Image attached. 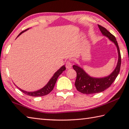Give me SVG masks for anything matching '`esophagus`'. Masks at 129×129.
<instances>
[{
	"mask_svg": "<svg viewBox=\"0 0 129 129\" xmlns=\"http://www.w3.org/2000/svg\"><path fill=\"white\" fill-rule=\"evenodd\" d=\"M65 66L67 69H71L72 68V63L71 61H68L66 62V64H65Z\"/></svg>",
	"mask_w": 129,
	"mask_h": 129,
	"instance_id": "obj_1",
	"label": "esophagus"
}]
</instances>
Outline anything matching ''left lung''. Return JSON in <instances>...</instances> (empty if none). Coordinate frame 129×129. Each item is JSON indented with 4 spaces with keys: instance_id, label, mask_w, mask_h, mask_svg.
<instances>
[{
    "instance_id": "1",
    "label": "left lung",
    "mask_w": 129,
    "mask_h": 129,
    "mask_svg": "<svg viewBox=\"0 0 129 129\" xmlns=\"http://www.w3.org/2000/svg\"><path fill=\"white\" fill-rule=\"evenodd\" d=\"M100 30L104 36H105L113 41L116 45L118 53V60L117 67L114 71L110 75L102 78H94L89 76L84 69L77 65H74L73 68L77 73V77L75 81V86L77 90L83 94H90L102 92L105 89L110 87L113 82L114 81L117 76L118 75L121 64V56L120 53L118 44L115 36L109 32L105 28L100 25H98Z\"/></svg>"
}]
</instances>
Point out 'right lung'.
<instances>
[{"label":"right lung","instance_id":"1","mask_svg":"<svg viewBox=\"0 0 129 129\" xmlns=\"http://www.w3.org/2000/svg\"><path fill=\"white\" fill-rule=\"evenodd\" d=\"M27 29H28V28L27 29L23 30V31H22L21 32H20V33L19 34V35L17 36V37H18L19 35H20L22 33H23L24 32L26 31ZM65 69H66V68H65L64 65V66H62V67H61L60 68L58 69L55 73L54 74L53 77L51 78V80L49 81V82L47 83V84L46 85L39 90H37L35 91H32V92H29V91H26L22 90V89H21L19 88H18L17 86V88H18L20 91H22L23 93L25 94L29 95V96H32V97H40V96L45 95L48 94H49L52 90H53L54 86V85H55V84H56V81H57V80L58 76H59L63 72L65 71Z\"/></svg>","mask_w":129,"mask_h":129}]
</instances>
